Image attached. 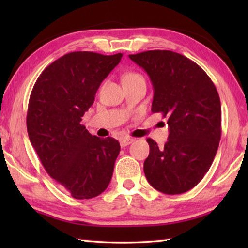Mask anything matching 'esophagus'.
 I'll return each instance as SVG.
<instances>
[{
    "instance_id": "34e87169",
    "label": "esophagus",
    "mask_w": 248,
    "mask_h": 248,
    "mask_svg": "<svg viewBox=\"0 0 248 248\" xmlns=\"http://www.w3.org/2000/svg\"><path fill=\"white\" fill-rule=\"evenodd\" d=\"M133 141H134V139H132V138H123V139L120 140L121 148H124V146L131 144Z\"/></svg>"
}]
</instances>
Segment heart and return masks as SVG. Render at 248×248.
Segmentation results:
<instances>
[{
    "label": "heart",
    "instance_id": "1",
    "mask_svg": "<svg viewBox=\"0 0 248 248\" xmlns=\"http://www.w3.org/2000/svg\"><path fill=\"white\" fill-rule=\"evenodd\" d=\"M134 77H141V75L137 74V73H133V72H131V73H128L127 75H125L124 78H134Z\"/></svg>",
    "mask_w": 248,
    "mask_h": 248
}]
</instances>
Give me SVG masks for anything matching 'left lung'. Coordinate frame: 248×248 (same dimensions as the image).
<instances>
[{
    "instance_id": "8db88e82",
    "label": "left lung",
    "mask_w": 248,
    "mask_h": 248,
    "mask_svg": "<svg viewBox=\"0 0 248 248\" xmlns=\"http://www.w3.org/2000/svg\"><path fill=\"white\" fill-rule=\"evenodd\" d=\"M129 58L148 73L154 91L152 112H161L170 127L163 148L146 139L145 177L163 194H183L203 178L219 148V94L207 73L183 54L150 50Z\"/></svg>"
}]
</instances>
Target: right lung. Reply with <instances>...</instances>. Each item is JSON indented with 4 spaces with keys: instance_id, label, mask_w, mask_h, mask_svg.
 Segmentation results:
<instances>
[{
    "instance_id": "right-lung-1",
    "label": "right lung",
    "mask_w": 248,
    "mask_h": 248,
    "mask_svg": "<svg viewBox=\"0 0 248 248\" xmlns=\"http://www.w3.org/2000/svg\"><path fill=\"white\" fill-rule=\"evenodd\" d=\"M123 54H64L39 75L27 111V131L41 164L75 199H91L110 183L119 142L100 139L81 124L95 95Z\"/></svg>"
}]
</instances>
